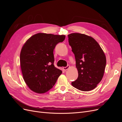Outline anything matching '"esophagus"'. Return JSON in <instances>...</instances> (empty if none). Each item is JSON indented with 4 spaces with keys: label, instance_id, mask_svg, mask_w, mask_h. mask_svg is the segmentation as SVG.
I'll list each match as a JSON object with an SVG mask.
<instances>
[{
    "label": "esophagus",
    "instance_id": "esophagus-1",
    "mask_svg": "<svg viewBox=\"0 0 122 122\" xmlns=\"http://www.w3.org/2000/svg\"><path fill=\"white\" fill-rule=\"evenodd\" d=\"M69 68H70V66H69V65H67V67H64V68H63V69L65 70V71H66V70H67Z\"/></svg>",
    "mask_w": 122,
    "mask_h": 122
}]
</instances>
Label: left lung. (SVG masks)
I'll list each match as a JSON object with an SVG mask.
<instances>
[{
  "mask_svg": "<svg viewBox=\"0 0 122 122\" xmlns=\"http://www.w3.org/2000/svg\"><path fill=\"white\" fill-rule=\"evenodd\" d=\"M69 45L74 54L78 77L72 86L82 91H90L101 81L105 68V54L91 36L79 33L68 36Z\"/></svg>",
  "mask_w": 122,
  "mask_h": 122,
  "instance_id": "left-lung-1",
  "label": "left lung"
}]
</instances>
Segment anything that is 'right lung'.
<instances>
[{
	"instance_id": "right-lung-1",
	"label": "right lung",
	"mask_w": 122,
	"mask_h": 122,
	"mask_svg": "<svg viewBox=\"0 0 122 122\" xmlns=\"http://www.w3.org/2000/svg\"><path fill=\"white\" fill-rule=\"evenodd\" d=\"M66 36L39 33L24 44L20 56L24 81L30 89L42 94L54 86L62 73L54 65L53 50Z\"/></svg>"
}]
</instances>
